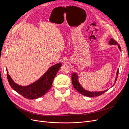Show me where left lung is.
Segmentation results:
<instances>
[{
  "label": "left lung",
  "instance_id": "8db88e82",
  "mask_svg": "<svg viewBox=\"0 0 129 129\" xmlns=\"http://www.w3.org/2000/svg\"><path fill=\"white\" fill-rule=\"evenodd\" d=\"M109 43L111 45H118V48L121 51V47H120V45L118 44V42H117L116 41L113 40V39L111 38L109 42ZM118 73H119V70L117 71V77H116V79H115V82H114V83L113 86H114V85L115 84V83H116V81L117 80V78H118L117 76H118ZM72 84L74 87V88H75L79 93L82 94L83 95L86 96L87 97H96V96H99L101 95V94H103L104 93H105V92H106L108 90V89H107V90H105L104 91H88L87 90L84 89L82 87V86L80 85V84H79V83L78 82V76L76 73H74L72 74Z\"/></svg>",
  "mask_w": 129,
  "mask_h": 129
}]
</instances>
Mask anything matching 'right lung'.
Masks as SVG:
<instances>
[{"label": "right lung", "mask_w": 129, "mask_h": 129, "mask_svg": "<svg viewBox=\"0 0 129 129\" xmlns=\"http://www.w3.org/2000/svg\"><path fill=\"white\" fill-rule=\"evenodd\" d=\"M61 66V63L52 66L36 82L26 86L19 85L13 82L8 71H7V76L9 85L13 90L25 98L37 99L44 95L51 88L53 79Z\"/></svg>", "instance_id": "obj_1"}]
</instances>
